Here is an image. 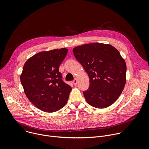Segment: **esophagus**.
Masks as SVG:
<instances>
[{"instance_id": "esophagus-1", "label": "esophagus", "mask_w": 149, "mask_h": 149, "mask_svg": "<svg viewBox=\"0 0 149 149\" xmlns=\"http://www.w3.org/2000/svg\"><path fill=\"white\" fill-rule=\"evenodd\" d=\"M77 82H78V81H77V78H75V79L73 81V83H74V85H77Z\"/></svg>"}]
</instances>
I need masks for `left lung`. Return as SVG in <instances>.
Wrapping results in <instances>:
<instances>
[{"instance_id":"8db88e82","label":"left lung","mask_w":149,"mask_h":149,"mask_svg":"<svg viewBox=\"0 0 149 149\" xmlns=\"http://www.w3.org/2000/svg\"><path fill=\"white\" fill-rule=\"evenodd\" d=\"M73 53L90 78L83 93L87 103L97 109L114 104L126 82V63L119 51L110 44L90 43L75 47Z\"/></svg>"}]
</instances>
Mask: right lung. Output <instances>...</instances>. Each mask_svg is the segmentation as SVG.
<instances>
[{"mask_svg":"<svg viewBox=\"0 0 149 149\" xmlns=\"http://www.w3.org/2000/svg\"><path fill=\"white\" fill-rule=\"evenodd\" d=\"M68 53L65 48L42 51L29 58L20 75L25 95L38 109L53 113L64 107L72 88L61 79L59 67Z\"/></svg>","mask_w":149,"mask_h":149,"instance_id":"obj_1","label":"right lung"}]
</instances>
